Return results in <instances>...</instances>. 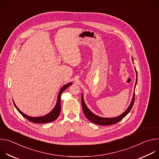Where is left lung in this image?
Returning <instances> with one entry per match:
<instances>
[{
    "instance_id": "obj_1",
    "label": "left lung",
    "mask_w": 159,
    "mask_h": 159,
    "mask_svg": "<svg viewBox=\"0 0 159 159\" xmlns=\"http://www.w3.org/2000/svg\"><path fill=\"white\" fill-rule=\"evenodd\" d=\"M137 83V79H136L135 86H136ZM134 89H135V87H134ZM134 98H135V93L134 92L131 102L129 106L128 107V109L120 116L116 117V118H101V117L98 116L96 115L93 114V113L90 111L86 106V105L84 101L83 96H82V98H81V103H82V109H83V112L84 113V115L90 121H91L92 123L96 124V125H114V124L118 123L128 114V112L131 111V109L133 106V104L134 102Z\"/></svg>"
}]
</instances>
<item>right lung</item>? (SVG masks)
I'll list each match as a JSON object with an SVG mask.
<instances>
[{
  "instance_id": "add662e5",
  "label": "right lung",
  "mask_w": 159,
  "mask_h": 159,
  "mask_svg": "<svg viewBox=\"0 0 159 159\" xmlns=\"http://www.w3.org/2000/svg\"><path fill=\"white\" fill-rule=\"evenodd\" d=\"M72 85V83H69L65 85H63V87L61 89V90H60L59 94L58 95V98H57V104L55 106L54 109L50 112L48 113V115H45L44 116H41V117H31V116H28L27 115H26L25 114H24L23 112H22L16 106L15 103L14 102V104L15 106V107H16L17 110L20 113L22 116H23L25 118H26L28 120H29L30 121L32 122V123H50L52 121H55L56 119H57V118L58 117L60 111H61V95L62 94V93L64 91V90L67 88L69 87L70 85Z\"/></svg>"
}]
</instances>
